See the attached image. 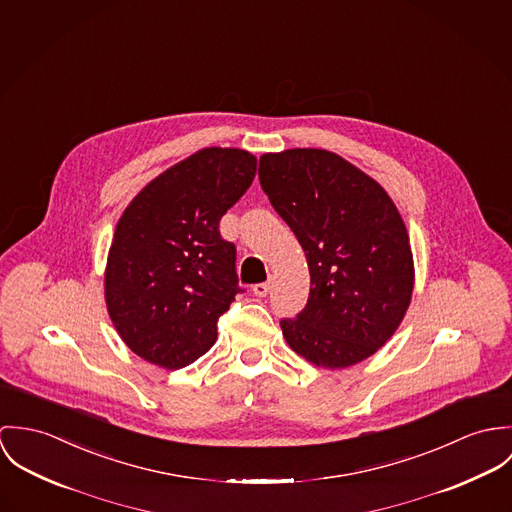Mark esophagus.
Segmentation results:
<instances>
[{"mask_svg":"<svg viewBox=\"0 0 512 512\" xmlns=\"http://www.w3.org/2000/svg\"><path fill=\"white\" fill-rule=\"evenodd\" d=\"M253 292L257 296H267L271 292V283H257L253 286Z\"/></svg>","mask_w":512,"mask_h":512,"instance_id":"esophagus-1","label":"esophagus"}]
</instances>
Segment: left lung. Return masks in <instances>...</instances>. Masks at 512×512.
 <instances>
[{"label": "left lung", "mask_w": 512, "mask_h": 512, "mask_svg": "<svg viewBox=\"0 0 512 512\" xmlns=\"http://www.w3.org/2000/svg\"><path fill=\"white\" fill-rule=\"evenodd\" d=\"M259 180L310 269L306 306L281 320L284 340L326 369L371 357L395 334L414 286L397 206L379 182L324 149L267 153Z\"/></svg>", "instance_id": "obj_1"}]
</instances>
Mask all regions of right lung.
I'll list each match as a JSON object with an SVG mask.
<instances>
[{"label":"right lung","instance_id":"1","mask_svg":"<svg viewBox=\"0 0 512 512\" xmlns=\"http://www.w3.org/2000/svg\"><path fill=\"white\" fill-rule=\"evenodd\" d=\"M257 159L210 147L151 180L115 228L106 302L117 334L149 363L180 369L218 340V318L245 292L220 220L247 192Z\"/></svg>","mask_w":512,"mask_h":512}]
</instances>
